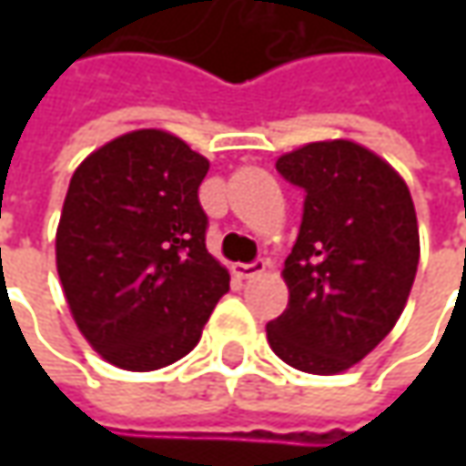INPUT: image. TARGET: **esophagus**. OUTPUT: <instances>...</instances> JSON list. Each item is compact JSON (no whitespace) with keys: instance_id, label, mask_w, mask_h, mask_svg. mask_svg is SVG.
Segmentation results:
<instances>
[{"instance_id":"34e87169","label":"esophagus","mask_w":466,"mask_h":466,"mask_svg":"<svg viewBox=\"0 0 466 466\" xmlns=\"http://www.w3.org/2000/svg\"><path fill=\"white\" fill-rule=\"evenodd\" d=\"M267 267H269V261L267 259H257V261H248V264H236V275L241 279H254L259 278L267 272Z\"/></svg>"}]
</instances>
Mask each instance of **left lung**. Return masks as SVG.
Returning a JSON list of instances; mask_svg holds the SVG:
<instances>
[{
    "mask_svg": "<svg viewBox=\"0 0 466 466\" xmlns=\"http://www.w3.org/2000/svg\"><path fill=\"white\" fill-rule=\"evenodd\" d=\"M278 170L306 199L282 269L290 300L267 339L298 370L342 373L402 316L420 259L415 205L402 176L350 139L298 147Z\"/></svg>",
    "mask_w": 466,
    "mask_h": 466,
    "instance_id": "left-lung-1",
    "label": "left lung"
}]
</instances>
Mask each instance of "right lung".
Instances as JSON below:
<instances>
[{
    "label": "right lung",
    "instance_id": "obj_1",
    "mask_svg": "<svg viewBox=\"0 0 466 466\" xmlns=\"http://www.w3.org/2000/svg\"><path fill=\"white\" fill-rule=\"evenodd\" d=\"M209 160L184 139L137 129L75 170L56 228V269L85 339L124 370L194 350L230 275L205 246L199 184Z\"/></svg>",
    "mask_w": 466,
    "mask_h": 466
}]
</instances>
